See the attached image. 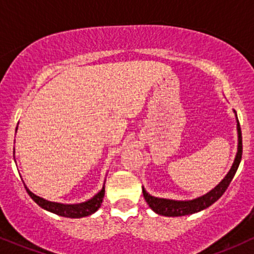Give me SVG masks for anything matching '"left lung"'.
Listing matches in <instances>:
<instances>
[{
    "label": "left lung",
    "mask_w": 254,
    "mask_h": 254,
    "mask_svg": "<svg viewBox=\"0 0 254 254\" xmlns=\"http://www.w3.org/2000/svg\"><path fill=\"white\" fill-rule=\"evenodd\" d=\"M238 135H239V145H238V153L237 157L234 160L232 168H230L229 173L227 174L226 178L221 182L214 190H211L209 193L204 194V196L196 198L193 200H188V202H182V200H171V199H164V198H156L150 196L147 193V191H143V197L150 209H153L156 214L164 215V216H185V215L194 214L203 209L208 208L211 204H214L216 200L224 193V191L228 189L230 182L234 178L235 173H237L239 165L241 161V155H243V136H241V127L240 123L238 121Z\"/></svg>",
    "instance_id": "left-lung-1"
}]
</instances>
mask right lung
<instances>
[{"mask_svg": "<svg viewBox=\"0 0 254 254\" xmlns=\"http://www.w3.org/2000/svg\"><path fill=\"white\" fill-rule=\"evenodd\" d=\"M25 189L26 191H27V193L30 194V197L40 206V208L45 209V210L50 212H54V214L56 215H60V216L70 217V218H80V217L89 216V215L94 214V212L100 208L105 196V189L103 188V190L99 192L98 194H95L92 199L87 200V202L84 203L61 204V203H55V202L45 200L44 198H40L36 196L34 193H32L26 186Z\"/></svg>", "mask_w": 254, "mask_h": 254, "instance_id": "1", "label": "right lung"}]
</instances>
